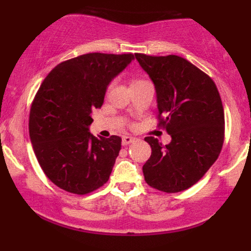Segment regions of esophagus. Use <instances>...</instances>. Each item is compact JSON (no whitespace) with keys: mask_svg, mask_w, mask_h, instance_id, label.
Here are the masks:
<instances>
[{"mask_svg":"<svg viewBox=\"0 0 251 251\" xmlns=\"http://www.w3.org/2000/svg\"><path fill=\"white\" fill-rule=\"evenodd\" d=\"M135 140H137V139H135V138H133V137H128V135H125V137H123L122 144L124 146H126V145H128V144L134 143Z\"/></svg>","mask_w":251,"mask_h":251,"instance_id":"esophagus-1","label":"esophagus"}]
</instances>
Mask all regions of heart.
I'll return each instance as SVG.
<instances>
[{
	"instance_id": "heart-1",
	"label": "heart",
	"mask_w": 251,
	"mask_h": 251,
	"mask_svg": "<svg viewBox=\"0 0 251 251\" xmlns=\"http://www.w3.org/2000/svg\"><path fill=\"white\" fill-rule=\"evenodd\" d=\"M142 81H144L143 79H138V77H134V79H132L131 85H135V83H139V82H142ZM111 88H112V83H109L108 87H107V89L109 91V89H111Z\"/></svg>"
}]
</instances>
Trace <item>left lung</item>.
Returning <instances> with one entry per match:
<instances>
[{
  "mask_svg": "<svg viewBox=\"0 0 251 251\" xmlns=\"http://www.w3.org/2000/svg\"><path fill=\"white\" fill-rule=\"evenodd\" d=\"M154 83L158 127L171 135L163 145L146 137L151 157L143 174L151 188L175 194L191 188L217 160L224 143V109L214 80L177 55L134 54Z\"/></svg>",
  "mask_w": 251,
  "mask_h": 251,
  "instance_id": "left-lung-1",
  "label": "left lung"
}]
</instances>
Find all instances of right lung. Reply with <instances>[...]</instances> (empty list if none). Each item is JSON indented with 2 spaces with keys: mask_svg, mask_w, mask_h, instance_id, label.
<instances>
[{
  "mask_svg": "<svg viewBox=\"0 0 251 251\" xmlns=\"http://www.w3.org/2000/svg\"><path fill=\"white\" fill-rule=\"evenodd\" d=\"M134 55L89 53L66 60L46 76L31 102L29 137L42 171L56 186L87 195L107 183L122 138L88 131L92 109Z\"/></svg>",
  "mask_w": 251,
  "mask_h": 251,
  "instance_id": "1",
  "label": "right lung"
}]
</instances>
